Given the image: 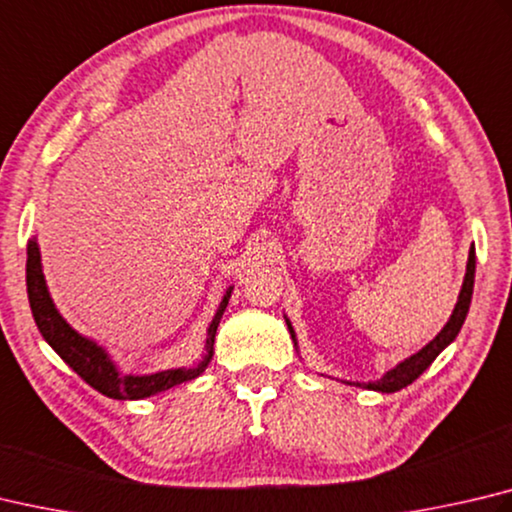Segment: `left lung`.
I'll use <instances>...</instances> for the list:
<instances>
[{
  "mask_svg": "<svg viewBox=\"0 0 512 512\" xmlns=\"http://www.w3.org/2000/svg\"><path fill=\"white\" fill-rule=\"evenodd\" d=\"M475 266H477V257H475V244H472L470 253H468V264H466V277H463V284H461V291H459V300L454 304V311L450 315V320L445 322V327L436 333V338L427 342L423 349H418L416 353H412L410 358H405L398 362L396 367L387 369L383 376L378 380H369V383H353L356 387L362 389H371V392H380V394H394V392H401L403 387L412 385L414 380L423 374V371L432 365L436 360V356L445 349L450 347L454 338L459 336V331L463 327V322H466V315L470 311V302H472V288H475ZM286 327L288 333H291L293 338V347L297 351V336H295V329L291 320L286 318Z\"/></svg>",
  "mask_w": 512,
  "mask_h": 512,
  "instance_id": "left-lung-1",
  "label": "left lung"
}]
</instances>
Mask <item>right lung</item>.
Instances as JSON below:
<instances>
[{
	"label": "right lung",
	"instance_id": "right-lung-1",
	"mask_svg": "<svg viewBox=\"0 0 512 512\" xmlns=\"http://www.w3.org/2000/svg\"><path fill=\"white\" fill-rule=\"evenodd\" d=\"M232 288L235 286H228L224 291L215 318L210 322L206 349H203L201 360L194 362L192 367L161 369L154 371V374H125V371H120L118 362L111 358L107 347H102L100 342L85 336V333L76 331L62 318V313L58 311V306H55L49 293V286H46L44 280L42 255L40 246H37V237L33 235L29 239V246H26V293H29L33 318L37 329L42 333V338L49 342V347L58 353V356L67 362L87 385L98 389L100 394L116 398V401H141V398L161 394L165 389H172L176 385L188 383V380L201 376L203 371L208 369L212 356H215L217 327L221 315H224L228 306Z\"/></svg>",
	"mask_w": 512,
	"mask_h": 512
}]
</instances>
